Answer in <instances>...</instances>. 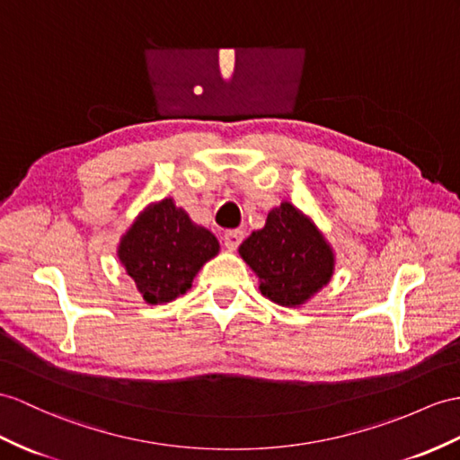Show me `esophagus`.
Here are the masks:
<instances>
[{"label": "esophagus", "mask_w": 460, "mask_h": 460, "mask_svg": "<svg viewBox=\"0 0 460 460\" xmlns=\"http://www.w3.org/2000/svg\"><path fill=\"white\" fill-rule=\"evenodd\" d=\"M242 240H243V232L242 230H230V232L224 234V245H226L230 252L236 250L238 245L242 243Z\"/></svg>", "instance_id": "34e87169"}]
</instances>
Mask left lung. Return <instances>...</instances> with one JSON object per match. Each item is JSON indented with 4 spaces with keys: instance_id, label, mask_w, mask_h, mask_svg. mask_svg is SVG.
Masks as SVG:
<instances>
[{
    "instance_id": "obj_1",
    "label": "left lung",
    "mask_w": 460,
    "mask_h": 460,
    "mask_svg": "<svg viewBox=\"0 0 460 460\" xmlns=\"http://www.w3.org/2000/svg\"><path fill=\"white\" fill-rule=\"evenodd\" d=\"M242 260L260 277V290L281 306L296 308L330 283L335 255L323 234L295 205L269 210L265 226L240 245Z\"/></svg>"
}]
</instances>
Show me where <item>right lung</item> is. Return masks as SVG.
<instances>
[{
  "instance_id": "1",
  "label": "right lung",
  "mask_w": 460,
  "mask_h": 460,
  "mask_svg": "<svg viewBox=\"0 0 460 460\" xmlns=\"http://www.w3.org/2000/svg\"><path fill=\"white\" fill-rule=\"evenodd\" d=\"M220 250L215 234L199 226L173 199L146 207L119 243V261L148 305L185 295L195 275Z\"/></svg>"
}]
</instances>
